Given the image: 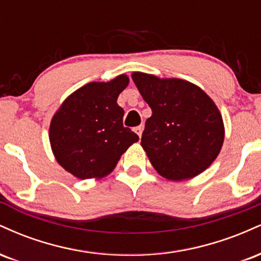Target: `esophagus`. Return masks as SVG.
<instances>
[{
    "label": "esophagus",
    "mask_w": 261,
    "mask_h": 261,
    "mask_svg": "<svg viewBox=\"0 0 261 261\" xmlns=\"http://www.w3.org/2000/svg\"><path fill=\"white\" fill-rule=\"evenodd\" d=\"M142 130H143L142 125H140V126L134 127V131H135V133H136L137 135H139V137H141V135H142Z\"/></svg>",
    "instance_id": "34e87169"
}]
</instances>
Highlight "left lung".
I'll return each instance as SVG.
<instances>
[{"mask_svg":"<svg viewBox=\"0 0 261 261\" xmlns=\"http://www.w3.org/2000/svg\"><path fill=\"white\" fill-rule=\"evenodd\" d=\"M133 80L152 109L141 146L153 168L173 181L191 179L207 169L224 140L222 116L214 100L184 80L142 72H134Z\"/></svg>","mask_w":261,"mask_h":261,"instance_id":"1","label":"left lung"}]
</instances>
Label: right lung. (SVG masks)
<instances>
[{"label": "right lung", "instance_id": "right-lung-1", "mask_svg": "<svg viewBox=\"0 0 261 261\" xmlns=\"http://www.w3.org/2000/svg\"><path fill=\"white\" fill-rule=\"evenodd\" d=\"M127 85L126 74L88 83L68 95L53 116L50 145L68 173L80 179L103 178L139 141L134 131L124 127V109L116 103Z\"/></svg>", "mask_w": 261, "mask_h": 261}]
</instances>
